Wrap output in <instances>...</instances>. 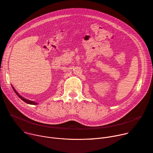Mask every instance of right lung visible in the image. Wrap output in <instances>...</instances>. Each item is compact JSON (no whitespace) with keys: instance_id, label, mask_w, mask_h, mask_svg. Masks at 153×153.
<instances>
[{"instance_id":"1","label":"right lung","mask_w":153,"mask_h":153,"mask_svg":"<svg viewBox=\"0 0 153 153\" xmlns=\"http://www.w3.org/2000/svg\"><path fill=\"white\" fill-rule=\"evenodd\" d=\"M13 88V90L15 91V92L16 93V94L20 98H21L22 100H23L25 102H26V103H27V104H30V105H37V103H36L35 101H30V100H27V99H26V98H23V97H22L21 95H19L18 94V92L17 91L15 90V89L13 88V87H12Z\"/></svg>"}]
</instances>
